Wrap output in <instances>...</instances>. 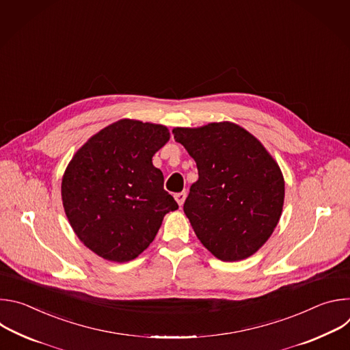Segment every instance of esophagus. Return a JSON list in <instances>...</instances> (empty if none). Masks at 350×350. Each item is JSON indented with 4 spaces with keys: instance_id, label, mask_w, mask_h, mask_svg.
I'll list each match as a JSON object with an SVG mask.
<instances>
[{
    "instance_id": "1",
    "label": "esophagus",
    "mask_w": 350,
    "mask_h": 350,
    "mask_svg": "<svg viewBox=\"0 0 350 350\" xmlns=\"http://www.w3.org/2000/svg\"><path fill=\"white\" fill-rule=\"evenodd\" d=\"M185 198H187V192H185V191L178 192V193L174 195V199L177 201V204L180 205V208L183 206V204H184V201H185Z\"/></svg>"
}]
</instances>
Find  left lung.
<instances>
[{
  "instance_id": "obj_1",
  "label": "left lung",
  "mask_w": 350,
  "mask_h": 350,
  "mask_svg": "<svg viewBox=\"0 0 350 350\" xmlns=\"http://www.w3.org/2000/svg\"><path fill=\"white\" fill-rule=\"evenodd\" d=\"M173 134L198 167L184 204L198 239L223 262L252 256L282 213L280 166L256 137L231 122L176 127Z\"/></svg>"
}]
</instances>
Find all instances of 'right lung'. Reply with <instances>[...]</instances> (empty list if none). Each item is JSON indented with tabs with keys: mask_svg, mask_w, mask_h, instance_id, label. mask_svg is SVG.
I'll list each match as a JSON object with an SVG mask.
<instances>
[{
	"mask_svg": "<svg viewBox=\"0 0 350 350\" xmlns=\"http://www.w3.org/2000/svg\"><path fill=\"white\" fill-rule=\"evenodd\" d=\"M167 127L122 119L94 134L62 177V202L79 239L111 262L135 259L177 211L152 157L169 141Z\"/></svg>",
	"mask_w": 350,
	"mask_h": 350,
	"instance_id": "obj_1",
	"label": "right lung"
}]
</instances>
